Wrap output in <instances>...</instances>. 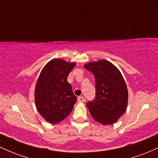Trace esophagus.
<instances>
[{"mask_svg": "<svg viewBox=\"0 0 158 158\" xmlns=\"http://www.w3.org/2000/svg\"><path fill=\"white\" fill-rule=\"evenodd\" d=\"M78 101L80 102H85V99L83 97H78Z\"/></svg>", "mask_w": 158, "mask_h": 158, "instance_id": "obj_1", "label": "esophagus"}]
</instances>
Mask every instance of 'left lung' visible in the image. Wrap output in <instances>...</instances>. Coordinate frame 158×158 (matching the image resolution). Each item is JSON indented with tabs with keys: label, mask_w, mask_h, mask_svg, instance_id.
Segmentation results:
<instances>
[{
	"label": "left lung",
	"mask_w": 158,
	"mask_h": 158,
	"mask_svg": "<svg viewBox=\"0 0 158 158\" xmlns=\"http://www.w3.org/2000/svg\"><path fill=\"white\" fill-rule=\"evenodd\" d=\"M84 68L95 77L96 97L86 103L90 114L101 124H114L125 113L128 105V89L122 74L104 59L88 63Z\"/></svg>",
	"instance_id": "obj_1"
}]
</instances>
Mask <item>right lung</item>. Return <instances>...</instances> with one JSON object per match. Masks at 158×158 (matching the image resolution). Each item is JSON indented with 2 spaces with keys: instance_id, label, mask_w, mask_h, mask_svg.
I'll list each match as a JSON object with an SVG mask.
<instances>
[{
  "instance_id": "add662e5",
  "label": "right lung",
  "mask_w": 158,
  "mask_h": 158,
  "mask_svg": "<svg viewBox=\"0 0 158 158\" xmlns=\"http://www.w3.org/2000/svg\"><path fill=\"white\" fill-rule=\"evenodd\" d=\"M76 63L52 59L41 70L35 89L38 111L47 122L55 124L64 119L73 110L77 97L72 91L68 77Z\"/></svg>"
}]
</instances>
